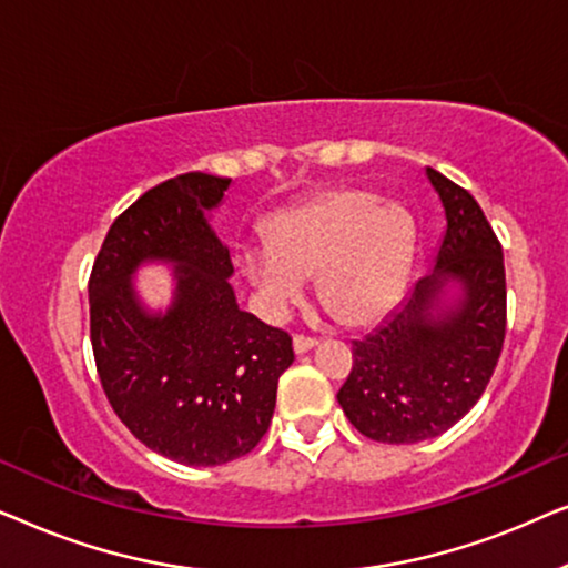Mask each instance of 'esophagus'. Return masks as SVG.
I'll return each instance as SVG.
<instances>
[{"instance_id":"34e87169","label":"esophagus","mask_w":568,"mask_h":568,"mask_svg":"<svg viewBox=\"0 0 568 568\" xmlns=\"http://www.w3.org/2000/svg\"><path fill=\"white\" fill-rule=\"evenodd\" d=\"M292 344H294V352H297V354H307L310 348L317 346V341L310 338V336H294Z\"/></svg>"}]
</instances>
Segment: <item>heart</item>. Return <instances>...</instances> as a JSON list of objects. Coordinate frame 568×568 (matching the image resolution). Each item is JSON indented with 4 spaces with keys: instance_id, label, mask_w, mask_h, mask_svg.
I'll use <instances>...</instances> for the list:
<instances>
[{
    "instance_id": "heart-1",
    "label": "heart",
    "mask_w": 568,
    "mask_h": 568,
    "mask_svg": "<svg viewBox=\"0 0 568 568\" xmlns=\"http://www.w3.org/2000/svg\"><path fill=\"white\" fill-rule=\"evenodd\" d=\"M410 251V222L393 204L359 189H331L278 212L268 245L247 247L240 268L268 313H284L317 274L333 317L346 325L377 321L393 305Z\"/></svg>"
}]
</instances>
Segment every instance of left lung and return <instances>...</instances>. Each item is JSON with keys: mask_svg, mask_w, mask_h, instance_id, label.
<instances>
[{"mask_svg": "<svg viewBox=\"0 0 568 568\" xmlns=\"http://www.w3.org/2000/svg\"><path fill=\"white\" fill-rule=\"evenodd\" d=\"M426 175L445 206L429 276L418 278L383 325L352 344V372L338 390L348 422L385 445L439 437L484 395L507 333L501 243L468 191L437 170ZM457 281L464 297L440 305Z\"/></svg>", "mask_w": 568, "mask_h": 568, "instance_id": "8db88e82", "label": "left lung"}]
</instances>
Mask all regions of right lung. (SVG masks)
I'll return each instance as SVG.
<instances>
[{"label": "right lung", "instance_id": "add662e5", "mask_svg": "<svg viewBox=\"0 0 568 568\" xmlns=\"http://www.w3.org/2000/svg\"><path fill=\"white\" fill-rule=\"evenodd\" d=\"M232 178L183 173L115 216L90 274V341L115 416L154 453L212 468L237 460L268 432L276 385L294 362L292 336L243 313L227 278V245L209 227ZM142 260L176 263L165 316L138 302Z\"/></svg>", "mask_w": 568, "mask_h": 568}]
</instances>
